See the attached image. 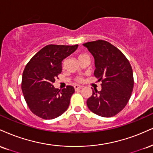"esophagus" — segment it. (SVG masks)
Segmentation results:
<instances>
[{"instance_id":"esophagus-1","label":"esophagus","mask_w":153,"mask_h":153,"mask_svg":"<svg viewBox=\"0 0 153 153\" xmlns=\"http://www.w3.org/2000/svg\"><path fill=\"white\" fill-rule=\"evenodd\" d=\"M82 88V86L78 85H75L74 86V88H75V91H78V90H79V89H81Z\"/></svg>"}]
</instances>
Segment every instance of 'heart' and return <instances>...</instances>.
Here are the masks:
<instances>
[{
	"instance_id": "b5f03b06",
	"label": "heart",
	"mask_w": 153,
	"mask_h": 153,
	"mask_svg": "<svg viewBox=\"0 0 153 153\" xmlns=\"http://www.w3.org/2000/svg\"><path fill=\"white\" fill-rule=\"evenodd\" d=\"M86 56H88V55H86V54H80L78 56V59H80L81 58H82V57ZM82 79L81 78H77V81H78V82L82 81Z\"/></svg>"
}]
</instances>
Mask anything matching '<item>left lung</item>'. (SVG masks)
<instances>
[{
  "label": "left lung",
  "instance_id": "left-lung-1",
  "mask_svg": "<svg viewBox=\"0 0 153 153\" xmlns=\"http://www.w3.org/2000/svg\"><path fill=\"white\" fill-rule=\"evenodd\" d=\"M95 58L94 75L101 81L102 89L93 90L87 105L97 115L110 117L126 107L134 86L133 73L129 61L118 48L105 40L83 44Z\"/></svg>",
  "mask_w": 153,
  "mask_h": 153
}]
</instances>
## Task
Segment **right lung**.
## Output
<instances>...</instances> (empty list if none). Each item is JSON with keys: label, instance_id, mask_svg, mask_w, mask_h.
Returning <instances> with one entry per match:
<instances>
[{"label": "right lung", "instance_id": "obj_1", "mask_svg": "<svg viewBox=\"0 0 153 153\" xmlns=\"http://www.w3.org/2000/svg\"><path fill=\"white\" fill-rule=\"evenodd\" d=\"M78 45H48L27 62L23 73L21 88L30 111L40 118L51 120L65 113L74 93L73 86L59 90L53 86L62 72V61Z\"/></svg>", "mask_w": 153, "mask_h": 153}]
</instances>
